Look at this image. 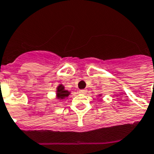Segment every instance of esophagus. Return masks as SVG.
<instances>
[{
    "instance_id": "34e87169",
    "label": "esophagus",
    "mask_w": 154,
    "mask_h": 154,
    "mask_svg": "<svg viewBox=\"0 0 154 154\" xmlns=\"http://www.w3.org/2000/svg\"><path fill=\"white\" fill-rule=\"evenodd\" d=\"M79 93H81V94H84V95L86 94V93H87V90H85V89L80 90Z\"/></svg>"
}]
</instances>
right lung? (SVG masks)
<instances>
[{
	"instance_id": "right-lung-1",
	"label": "right lung",
	"mask_w": 154,
	"mask_h": 154,
	"mask_svg": "<svg viewBox=\"0 0 154 154\" xmlns=\"http://www.w3.org/2000/svg\"><path fill=\"white\" fill-rule=\"evenodd\" d=\"M69 95V92L68 91L64 89V87L62 85H60L58 87H57V97L58 99H65L68 97Z\"/></svg>"
}]
</instances>
